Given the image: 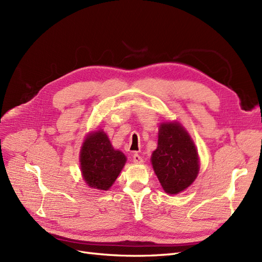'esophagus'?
Returning a JSON list of instances; mask_svg holds the SVG:
<instances>
[{
    "label": "esophagus",
    "mask_w": 262,
    "mask_h": 262,
    "mask_svg": "<svg viewBox=\"0 0 262 262\" xmlns=\"http://www.w3.org/2000/svg\"><path fill=\"white\" fill-rule=\"evenodd\" d=\"M133 162L137 163V164H141V163H143V158H142L139 154H134L133 155Z\"/></svg>",
    "instance_id": "esophagus-1"
}]
</instances>
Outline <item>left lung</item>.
Instances as JSON below:
<instances>
[{
	"label": "left lung",
	"mask_w": 262,
	"mask_h": 262,
	"mask_svg": "<svg viewBox=\"0 0 262 262\" xmlns=\"http://www.w3.org/2000/svg\"><path fill=\"white\" fill-rule=\"evenodd\" d=\"M152 165L165 192L184 191L199 173V156L193 141L179 122H163Z\"/></svg>",
	"instance_id": "1"
}]
</instances>
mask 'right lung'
<instances>
[{"mask_svg":"<svg viewBox=\"0 0 262 262\" xmlns=\"http://www.w3.org/2000/svg\"><path fill=\"white\" fill-rule=\"evenodd\" d=\"M125 155L115 149L104 131L90 133L80 152L81 170L91 188L108 190L122 170Z\"/></svg>","mask_w":262,"mask_h":262,"instance_id":"add662e5","label":"right lung"}]
</instances>
